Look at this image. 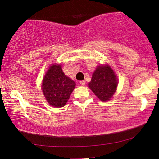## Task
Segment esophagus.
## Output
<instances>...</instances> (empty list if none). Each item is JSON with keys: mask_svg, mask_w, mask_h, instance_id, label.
<instances>
[{"mask_svg": "<svg viewBox=\"0 0 159 159\" xmlns=\"http://www.w3.org/2000/svg\"><path fill=\"white\" fill-rule=\"evenodd\" d=\"M79 83L82 86H84L85 85V80H80V81L79 82Z\"/></svg>", "mask_w": 159, "mask_h": 159, "instance_id": "obj_1", "label": "esophagus"}]
</instances>
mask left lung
Wrapping results in <instances>:
<instances>
[{
  "mask_svg": "<svg viewBox=\"0 0 159 159\" xmlns=\"http://www.w3.org/2000/svg\"><path fill=\"white\" fill-rule=\"evenodd\" d=\"M117 78L109 65L99 66L94 72L88 86L101 101H108L116 90Z\"/></svg>",
  "mask_w": 159,
  "mask_h": 159,
  "instance_id": "8db88e82",
  "label": "left lung"
}]
</instances>
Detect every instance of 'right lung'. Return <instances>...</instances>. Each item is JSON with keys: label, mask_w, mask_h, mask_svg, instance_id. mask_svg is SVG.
<instances>
[{"label": "right lung", "mask_w": 159, "mask_h": 159, "mask_svg": "<svg viewBox=\"0 0 159 159\" xmlns=\"http://www.w3.org/2000/svg\"><path fill=\"white\" fill-rule=\"evenodd\" d=\"M76 83L65 76L61 65L53 64L50 67L43 80L42 90L50 105L62 107L66 104Z\"/></svg>", "instance_id": "right-lung-1"}]
</instances>
